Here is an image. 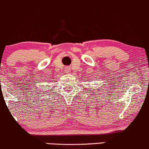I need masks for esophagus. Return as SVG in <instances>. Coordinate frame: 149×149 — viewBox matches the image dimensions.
Masks as SVG:
<instances>
[{
  "label": "esophagus",
  "instance_id": "34e87169",
  "mask_svg": "<svg viewBox=\"0 0 149 149\" xmlns=\"http://www.w3.org/2000/svg\"><path fill=\"white\" fill-rule=\"evenodd\" d=\"M66 72H70V71H69V69H68V68L66 69Z\"/></svg>",
  "mask_w": 149,
  "mask_h": 149
}]
</instances>
